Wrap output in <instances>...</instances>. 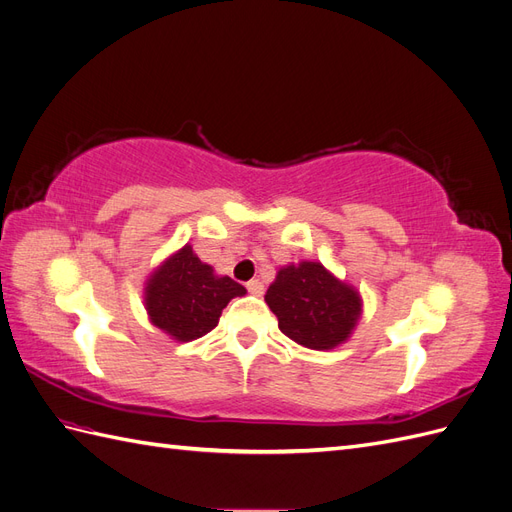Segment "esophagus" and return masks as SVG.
Here are the masks:
<instances>
[{
    "label": "esophagus",
    "instance_id": "34e87169",
    "mask_svg": "<svg viewBox=\"0 0 512 512\" xmlns=\"http://www.w3.org/2000/svg\"><path fill=\"white\" fill-rule=\"evenodd\" d=\"M247 290H250V294H254V297H262L265 286H262L260 280H250V282H247Z\"/></svg>",
    "mask_w": 512,
    "mask_h": 512
}]
</instances>
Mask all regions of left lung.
<instances>
[{
	"instance_id": "left-lung-1",
	"label": "left lung",
	"mask_w": 512,
	"mask_h": 512,
	"mask_svg": "<svg viewBox=\"0 0 512 512\" xmlns=\"http://www.w3.org/2000/svg\"><path fill=\"white\" fill-rule=\"evenodd\" d=\"M265 301L280 331L309 350L346 344L363 316L361 292L316 260L290 262L277 271Z\"/></svg>"
}]
</instances>
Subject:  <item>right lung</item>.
<instances>
[{
	"label": "right lung",
	"mask_w": 512,
	"mask_h": 512,
	"mask_svg": "<svg viewBox=\"0 0 512 512\" xmlns=\"http://www.w3.org/2000/svg\"><path fill=\"white\" fill-rule=\"evenodd\" d=\"M245 292L228 275L215 273L185 243L147 275L143 299L153 327L175 342H194L218 327L222 309Z\"/></svg>",
	"instance_id": "1"
}]
</instances>
